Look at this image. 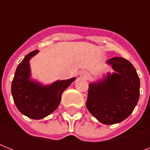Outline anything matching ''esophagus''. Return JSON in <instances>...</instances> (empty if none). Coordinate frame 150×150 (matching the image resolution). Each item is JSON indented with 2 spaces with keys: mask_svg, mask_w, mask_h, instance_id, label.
<instances>
[{
  "mask_svg": "<svg viewBox=\"0 0 150 150\" xmlns=\"http://www.w3.org/2000/svg\"><path fill=\"white\" fill-rule=\"evenodd\" d=\"M80 76L83 78L84 79H88L90 77V74L88 71H82L80 72Z\"/></svg>",
  "mask_w": 150,
  "mask_h": 150,
  "instance_id": "obj_1",
  "label": "esophagus"
}]
</instances>
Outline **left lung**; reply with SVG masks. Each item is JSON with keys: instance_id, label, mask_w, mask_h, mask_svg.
Listing matches in <instances>:
<instances>
[{"instance_id": "8db88e82", "label": "left lung", "mask_w": 150, "mask_h": 150, "mask_svg": "<svg viewBox=\"0 0 150 150\" xmlns=\"http://www.w3.org/2000/svg\"><path fill=\"white\" fill-rule=\"evenodd\" d=\"M114 72L89 85L86 107L104 125L124 121L135 109L139 98L140 80L132 64L115 57L107 61Z\"/></svg>"}]
</instances>
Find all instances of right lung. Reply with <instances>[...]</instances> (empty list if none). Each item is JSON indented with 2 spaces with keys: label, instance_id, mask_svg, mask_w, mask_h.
Wrapping results in <instances>:
<instances>
[{
  "label": "right lung",
  "instance_id": "add662e5",
  "mask_svg": "<svg viewBox=\"0 0 150 150\" xmlns=\"http://www.w3.org/2000/svg\"><path fill=\"white\" fill-rule=\"evenodd\" d=\"M39 52H30L18 64L11 83V94L18 110L29 118L39 120L48 116L57 108L61 94L74 81L58 80L50 85H42L31 79L30 59Z\"/></svg>",
  "mask_w": 150,
  "mask_h": 150
}]
</instances>
